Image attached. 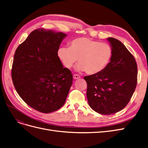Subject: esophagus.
I'll return each mask as SVG.
<instances>
[{"mask_svg":"<svg viewBox=\"0 0 148 148\" xmlns=\"http://www.w3.org/2000/svg\"><path fill=\"white\" fill-rule=\"evenodd\" d=\"M80 78H81V76L79 75H76V74L73 75V78L75 79H79Z\"/></svg>","mask_w":148,"mask_h":148,"instance_id":"esophagus-1","label":"esophagus"}]
</instances>
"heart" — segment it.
<instances>
[{
  "instance_id": "b5f03b06",
  "label": "heart",
  "mask_w": 148,
  "mask_h": 148,
  "mask_svg": "<svg viewBox=\"0 0 148 148\" xmlns=\"http://www.w3.org/2000/svg\"><path fill=\"white\" fill-rule=\"evenodd\" d=\"M112 54V49L108 44L85 37L73 39L69 48L61 47L58 51V58L66 68H72L78 60L79 64L76 70L86 71L90 75L103 71L109 64Z\"/></svg>"
}]
</instances>
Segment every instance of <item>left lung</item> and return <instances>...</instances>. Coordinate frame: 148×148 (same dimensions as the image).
I'll use <instances>...</instances> for the list:
<instances>
[{
	"instance_id": "obj_1",
	"label": "left lung",
	"mask_w": 148,
	"mask_h": 148,
	"mask_svg": "<svg viewBox=\"0 0 148 148\" xmlns=\"http://www.w3.org/2000/svg\"><path fill=\"white\" fill-rule=\"evenodd\" d=\"M113 51L106 68L86 76L87 98L90 107L98 113L111 115L125 108L137 83V66L134 56L120 40L108 38Z\"/></svg>"
}]
</instances>
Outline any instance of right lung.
<instances>
[{"label":"right lung","instance_id":"1","mask_svg":"<svg viewBox=\"0 0 148 148\" xmlns=\"http://www.w3.org/2000/svg\"><path fill=\"white\" fill-rule=\"evenodd\" d=\"M62 32L38 28L17 47L11 76L16 90L29 106L40 112L51 113L64 104L73 75L64 68L58 56Z\"/></svg>","mask_w":148,"mask_h":148}]
</instances>
